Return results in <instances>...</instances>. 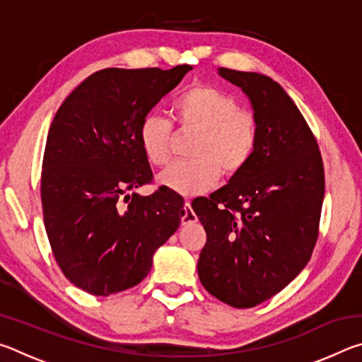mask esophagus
<instances>
[{"mask_svg": "<svg viewBox=\"0 0 362 362\" xmlns=\"http://www.w3.org/2000/svg\"><path fill=\"white\" fill-rule=\"evenodd\" d=\"M196 220H198V217H196V214L193 212L192 204H189L187 201V203L183 204V207H182V225L194 223Z\"/></svg>", "mask_w": 362, "mask_h": 362, "instance_id": "esophagus-1", "label": "esophagus"}]
</instances>
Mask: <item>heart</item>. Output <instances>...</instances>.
<instances>
[{
    "label": "heart",
    "instance_id": "heart-1",
    "mask_svg": "<svg viewBox=\"0 0 362 362\" xmlns=\"http://www.w3.org/2000/svg\"><path fill=\"white\" fill-rule=\"evenodd\" d=\"M173 115L180 129H193L196 136L189 148L193 159L173 163L158 175L159 185L170 192L183 196L206 193L220 174H240L254 158L260 137L259 119L216 86L199 84L187 89L174 100ZM137 137L150 164L168 163L173 124L166 118L156 113L144 116Z\"/></svg>",
    "mask_w": 362,
    "mask_h": 362
}]
</instances>
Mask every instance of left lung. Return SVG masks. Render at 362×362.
<instances>
[{"instance_id": "left-lung-1", "label": "left lung", "mask_w": 362, "mask_h": 362, "mask_svg": "<svg viewBox=\"0 0 362 362\" xmlns=\"http://www.w3.org/2000/svg\"><path fill=\"white\" fill-rule=\"evenodd\" d=\"M218 75L249 97L260 137L240 174L192 203L207 235L198 276L223 303L252 308L283 291L313 254L324 166L310 126L276 81L230 69Z\"/></svg>"}]
</instances>
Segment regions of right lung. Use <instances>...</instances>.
Wrapping results in <instances>:
<instances>
[{
  "mask_svg": "<svg viewBox=\"0 0 362 362\" xmlns=\"http://www.w3.org/2000/svg\"><path fill=\"white\" fill-rule=\"evenodd\" d=\"M192 69H103L54 116L42 158V216L57 265L84 292L107 297L137 286L155 250L179 228V194L134 192L153 179L137 131Z\"/></svg>",
  "mask_w": 362,
  "mask_h": 362,
  "instance_id": "1",
  "label": "right lung"
}]
</instances>
